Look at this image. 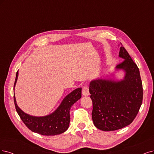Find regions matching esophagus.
Listing matches in <instances>:
<instances>
[{"instance_id":"34e87169","label":"esophagus","mask_w":154,"mask_h":154,"mask_svg":"<svg viewBox=\"0 0 154 154\" xmlns=\"http://www.w3.org/2000/svg\"><path fill=\"white\" fill-rule=\"evenodd\" d=\"M82 93L83 96H88L89 94V88L88 86H84L82 88Z\"/></svg>"}]
</instances>
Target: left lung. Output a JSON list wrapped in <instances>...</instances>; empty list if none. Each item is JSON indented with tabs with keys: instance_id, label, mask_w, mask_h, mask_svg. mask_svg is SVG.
<instances>
[{
	"instance_id": "8db88e82",
	"label": "left lung",
	"mask_w": 154,
	"mask_h": 154,
	"mask_svg": "<svg viewBox=\"0 0 154 154\" xmlns=\"http://www.w3.org/2000/svg\"><path fill=\"white\" fill-rule=\"evenodd\" d=\"M119 56L125 60L116 66L117 70L125 72L122 80L98 79L89 84L93 121L96 128L104 131L129 125L137 116L143 101L138 67L123 46L120 48Z\"/></svg>"
}]
</instances>
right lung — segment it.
Masks as SVG:
<instances>
[{
    "instance_id": "1",
    "label": "right lung",
    "mask_w": 154,
    "mask_h": 154,
    "mask_svg": "<svg viewBox=\"0 0 154 154\" xmlns=\"http://www.w3.org/2000/svg\"><path fill=\"white\" fill-rule=\"evenodd\" d=\"M18 76V71L16 74L15 86ZM82 88L73 90L62 101L60 105L53 113L42 117L32 116L23 112L17 105L14 94V101L17 113L22 121L32 131L45 136L60 134L67 130L69 126L71 106L81 98Z\"/></svg>"
}]
</instances>
